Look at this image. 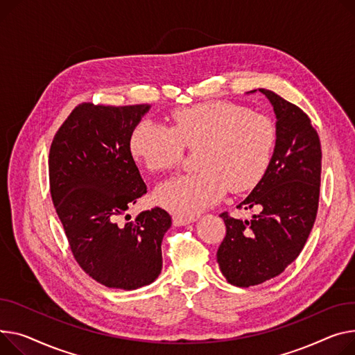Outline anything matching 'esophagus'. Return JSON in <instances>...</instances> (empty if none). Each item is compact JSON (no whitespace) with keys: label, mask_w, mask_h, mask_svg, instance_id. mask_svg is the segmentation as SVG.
<instances>
[{"label":"esophagus","mask_w":355,"mask_h":355,"mask_svg":"<svg viewBox=\"0 0 355 355\" xmlns=\"http://www.w3.org/2000/svg\"><path fill=\"white\" fill-rule=\"evenodd\" d=\"M194 221H197V217H196V216H174V217H173V223H174V225H177V227L191 224V223H194Z\"/></svg>","instance_id":"esophagus-1"}]
</instances>
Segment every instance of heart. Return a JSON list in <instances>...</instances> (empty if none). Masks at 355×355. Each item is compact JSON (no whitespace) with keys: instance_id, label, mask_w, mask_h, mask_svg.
<instances>
[{"instance_id":"b5f03b06","label":"heart","mask_w":355,"mask_h":355,"mask_svg":"<svg viewBox=\"0 0 355 355\" xmlns=\"http://www.w3.org/2000/svg\"><path fill=\"white\" fill-rule=\"evenodd\" d=\"M171 128L139 123L131 153L153 173L174 170L185 147L197 148V173L162 182L155 201L181 216H191L230 193L251 190L271 162L277 127L270 116L225 101H209L175 111Z\"/></svg>"}]
</instances>
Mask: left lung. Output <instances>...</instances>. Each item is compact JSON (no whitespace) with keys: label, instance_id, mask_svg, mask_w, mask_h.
<instances>
[{"label":"left lung","instance_id":"8db88e82","mask_svg":"<svg viewBox=\"0 0 355 355\" xmlns=\"http://www.w3.org/2000/svg\"><path fill=\"white\" fill-rule=\"evenodd\" d=\"M258 91L274 108L277 143L264 177L237 205L257 214L250 221L220 216L227 234L217 261L237 287L261 284L294 261L313 230L320 198L321 144L309 115L270 89Z\"/></svg>","mask_w":355,"mask_h":355}]
</instances>
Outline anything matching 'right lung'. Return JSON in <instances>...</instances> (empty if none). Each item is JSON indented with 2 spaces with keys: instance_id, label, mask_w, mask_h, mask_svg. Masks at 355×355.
<instances>
[{
  "instance_id": "right-lung-1",
  "label": "right lung",
  "mask_w": 355,
  "mask_h": 355,
  "mask_svg": "<svg viewBox=\"0 0 355 355\" xmlns=\"http://www.w3.org/2000/svg\"><path fill=\"white\" fill-rule=\"evenodd\" d=\"M148 110V104L83 103L68 115L50 148L51 197L69 248L80 267L108 288L148 286L162 268L168 212L155 207L121 221L147 193L130 141Z\"/></svg>"
}]
</instances>
